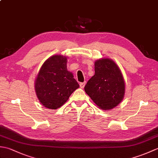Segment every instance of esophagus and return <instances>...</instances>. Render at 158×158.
Returning a JSON list of instances; mask_svg holds the SVG:
<instances>
[{"mask_svg": "<svg viewBox=\"0 0 158 158\" xmlns=\"http://www.w3.org/2000/svg\"><path fill=\"white\" fill-rule=\"evenodd\" d=\"M85 82L84 83H80V88H83L85 87Z\"/></svg>", "mask_w": 158, "mask_h": 158, "instance_id": "34e87169", "label": "esophagus"}]
</instances>
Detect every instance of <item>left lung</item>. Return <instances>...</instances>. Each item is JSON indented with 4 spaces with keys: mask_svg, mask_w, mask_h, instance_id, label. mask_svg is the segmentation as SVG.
Listing matches in <instances>:
<instances>
[{
    "mask_svg": "<svg viewBox=\"0 0 158 158\" xmlns=\"http://www.w3.org/2000/svg\"><path fill=\"white\" fill-rule=\"evenodd\" d=\"M94 75L84 89L100 109L109 110L123 99L126 85L119 67L110 58H100L94 62Z\"/></svg>",
    "mask_w": 158,
    "mask_h": 158,
    "instance_id": "obj_1",
    "label": "left lung"
}]
</instances>
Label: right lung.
<instances>
[{
  "label": "right lung",
  "mask_w": 158,
  "mask_h": 158,
  "mask_svg": "<svg viewBox=\"0 0 158 158\" xmlns=\"http://www.w3.org/2000/svg\"><path fill=\"white\" fill-rule=\"evenodd\" d=\"M66 64V56L53 55L45 60L36 75V96L40 103L49 109L61 107L79 88L73 74L67 69Z\"/></svg>",
  "instance_id": "obj_1"
}]
</instances>
